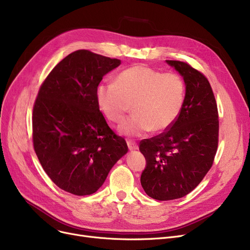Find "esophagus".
I'll return each instance as SVG.
<instances>
[{
  "label": "esophagus",
  "mask_w": 250,
  "mask_h": 250,
  "mask_svg": "<svg viewBox=\"0 0 250 250\" xmlns=\"http://www.w3.org/2000/svg\"><path fill=\"white\" fill-rule=\"evenodd\" d=\"M126 144H127V147H128V149H129L130 151H133V150H137V149H138V145H137V143H135V142H133V141H130V140H126Z\"/></svg>",
  "instance_id": "1"
}]
</instances>
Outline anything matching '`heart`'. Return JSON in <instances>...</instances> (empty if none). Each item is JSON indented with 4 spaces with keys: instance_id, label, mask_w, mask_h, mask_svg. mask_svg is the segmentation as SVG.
<instances>
[{
    "instance_id": "obj_1",
    "label": "heart",
    "mask_w": 250,
    "mask_h": 250,
    "mask_svg": "<svg viewBox=\"0 0 250 250\" xmlns=\"http://www.w3.org/2000/svg\"><path fill=\"white\" fill-rule=\"evenodd\" d=\"M185 99L186 82L179 74L141 64L118 74L115 83H100L96 88L98 106L112 123L121 122L132 104L135 112L120 125V132L128 136L169 128L177 121Z\"/></svg>"
}]
</instances>
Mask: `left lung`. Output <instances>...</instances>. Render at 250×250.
Instances as JSON below:
<instances>
[{
  "label": "left lung",
  "mask_w": 250,
  "mask_h": 250,
  "mask_svg": "<svg viewBox=\"0 0 250 250\" xmlns=\"http://www.w3.org/2000/svg\"><path fill=\"white\" fill-rule=\"evenodd\" d=\"M186 82L177 121L164 133L140 143L146 167L141 185L150 198L170 201L187 195L211 169L219 142V115L208 79L190 64L166 61Z\"/></svg>",
  "instance_id": "obj_1"
}]
</instances>
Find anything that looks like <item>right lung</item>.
Instances as JSON below:
<instances>
[{"label":"right lung","instance_id":"1","mask_svg":"<svg viewBox=\"0 0 250 250\" xmlns=\"http://www.w3.org/2000/svg\"><path fill=\"white\" fill-rule=\"evenodd\" d=\"M121 61L79 49L61 61L39 88L32 114L34 151L64 191L89 195L127 152L99 110L96 88Z\"/></svg>","mask_w":250,"mask_h":250}]
</instances>
